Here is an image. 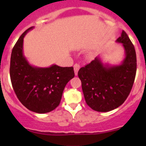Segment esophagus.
Segmentation results:
<instances>
[{
    "mask_svg": "<svg viewBox=\"0 0 146 146\" xmlns=\"http://www.w3.org/2000/svg\"><path fill=\"white\" fill-rule=\"evenodd\" d=\"M80 68V66L79 64H74V74H75L76 76L77 75V73H78V71H79Z\"/></svg>",
    "mask_w": 146,
    "mask_h": 146,
    "instance_id": "obj_1",
    "label": "esophagus"
}]
</instances>
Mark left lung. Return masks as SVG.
I'll use <instances>...</instances> for the list:
<instances>
[{"instance_id": "obj_1", "label": "left lung", "mask_w": 146, "mask_h": 146, "mask_svg": "<svg viewBox=\"0 0 146 146\" xmlns=\"http://www.w3.org/2000/svg\"><path fill=\"white\" fill-rule=\"evenodd\" d=\"M116 42L122 44L124 49L125 57L121 64H104L98 56L78 72L86 103L98 112H109L121 106L128 97L135 81V47L123 31Z\"/></svg>"}]
</instances>
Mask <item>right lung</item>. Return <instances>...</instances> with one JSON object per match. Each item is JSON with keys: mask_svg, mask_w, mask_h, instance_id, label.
Returning a JSON list of instances; mask_svg holds the SVG:
<instances>
[{"mask_svg": "<svg viewBox=\"0 0 146 146\" xmlns=\"http://www.w3.org/2000/svg\"><path fill=\"white\" fill-rule=\"evenodd\" d=\"M33 28L26 30L13 47L10 77L18 99L25 108L34 113H47L60 104L66 85L74 77V68L31 65L23 53V39Z\"/></svg>", "mask_w": 146, "mask_h": 146, "instance_id": "1", "label": "right lung"}]
</instances>
